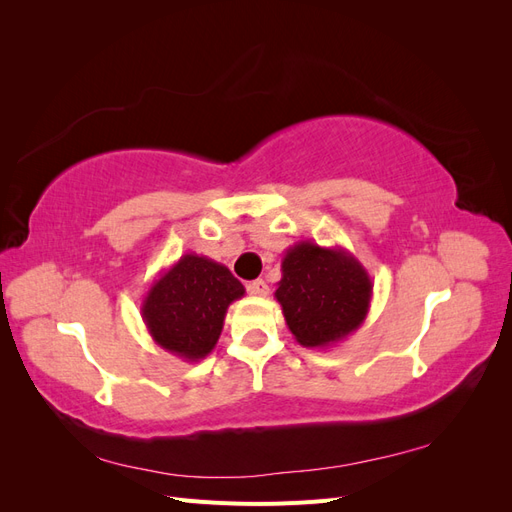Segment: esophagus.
Listing matches in <instances>:
<instances>
[{
  "mask_svg": "<svg viewBox=\"0 0 512 512\" xmlns=\"http://www.w3.org/2000/svg\"><path fill=\"white\" fill-rule=\"evenodd\" d=\"M247 290L256 294V297H267V294H269V286H267L265 280H254L250 286H247Z\"/></svg>",
  "mask_w": 512,
  "mask_h": 512,
  "instance_id": "34e87169",
  "label": "esophagus"
}]
</instances>
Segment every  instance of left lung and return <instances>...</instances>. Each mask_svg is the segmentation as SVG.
Listing matches in <instances>:
<instances>
[{"instance_id": "left-lung-1", "label": "left lung", "mask_w": 512, "mask_h": 512, "mask_svg": "<svg viewBox=\"0 0 512 512\" xmlns=\"http://www.w3.org/2000/svg\"><path fill=\"white\" fill-rule=\"evenodd\" d=\"M371 294L367 269L344 247L299 241L284 254L275 299L303 348H331L365 322Z\"/></svg>"}]
</instances>
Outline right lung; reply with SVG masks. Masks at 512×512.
<instances>
[{"mask_svg": "<svg viewBox=\"0 0 512 512\" xmlns=\"http://www.w3.org/2000/svg\"><path fill=\"white\" fill-rule=\"evenodd\" d=\"M243 294V284L228 267L190 252L153 280L141 316L160 348L196 363L218 344L228 305Z\"/></svg>", "mask_w": 512, "mask_h": 512, "instance_id": "1", "label": "right lung"}]
</instances>
